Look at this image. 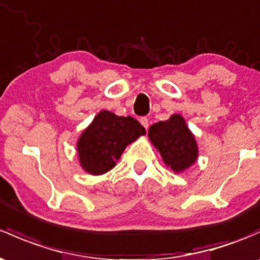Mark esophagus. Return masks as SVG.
<instances>
[{"mask_svg": "<svg viewBox=\"0 0 260 260\" xmlns=\"http://www.w3.org/2000/svg\"><path fill=\"white\" fill-rule=\"evenodd\" d=\"M139 122H141V124L143 125L144 128H148V125H149V119L147 118V117H141V119H139Z\"/></svg>", "mask_w": 260, "mask_h": 260, "instance_id": "esophagus-1", "label": "esophagus"}]
</instances>
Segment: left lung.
Segmentation results:
<instances>
[{
  "instance_id": "8db88e82",
  "label": "left lung",
  "mask_w": 260,
  "mask_h": 260,
  "mask_svg": "<svg viewBox=\"0 0 260 260\" xmlns=\"http://www.w3.org/2000/svg\"><path fill=\"white\" fill-rule=\"evenodd\" d=\"M149 139L174 172H182L196 162L198 148L194 137L179 114L151 125Z\"/></svg>"
}]
</instances>
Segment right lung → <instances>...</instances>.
<instances>
[{"mask_svg":"<svg viewBox=\"0 0 260 260\" xmlns=\"http://www.w3.org/2000/svg\"><path fill=\"white\" fill-rule=\"evenodd\" d=\"M146 131L133 117H118L102 111L78 141V155L84 171L103 174L116 166L125 147Z\"/></svg>","mask_w":260,"mask_h":260,"instance_id":"obj_1","label":"right lung"}]
</instances>
